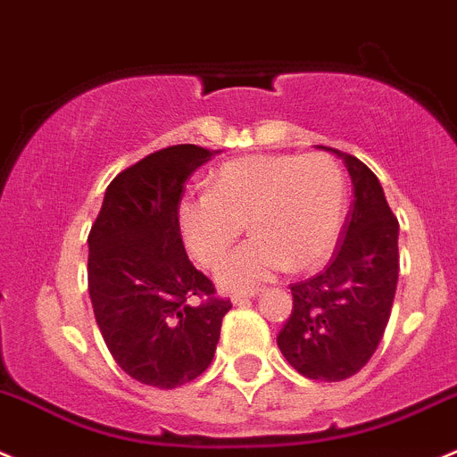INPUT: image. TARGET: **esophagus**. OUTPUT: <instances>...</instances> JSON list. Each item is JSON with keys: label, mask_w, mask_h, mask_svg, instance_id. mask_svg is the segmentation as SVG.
<instances>
[{"label": "esophagus", "mask_w": 457, "mask_h": 457, "mask_svg": "<svg viewBox=\"0 0 457 457\" xmlns=\"http://www.w3.org/2000/svg\"><path fill=\"white\" fill-rule=\"evenodd\" d=\"M256 292H259V290H243V292H234V295H232V301H234V303H241V301L252 299V296H254Z\"/></svg>", "instance_id": "1"}]
</instances>
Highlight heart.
<instances>
[{
  "label": "heart",
  "mask_w": 457,
  "mask_h": 457,
  "mask_svg": "<svg viewBox=\"0 0 457 457\" xmlns=\"http://www.w3.org/2000/svg\"><path fill=\"white\" fill-rule=\"evenodd\" d=\"M346 216V179L326 154H259L225 162L212 192L179 203L189 254L216 268L241 237L254 238L219 268L225 287H250L290 265L312 270L335 250Z\"/></svg>",
  "instance_id": "1"
}]
</instances>
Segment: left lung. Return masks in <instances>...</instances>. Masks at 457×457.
I'll list each match as a JSON object with an SVG mask.
<instances>
[{
    "label": "left lung",
    "instance_id": "1",
    "mask_svg": "<svg viewBox=\"0 0 457 457\" xmlns=\"http://www.w3.org/2000/svg\"><path fill=\"white\" fill-rule=\"evenodd\" d=\"M355 201L326 268L292 283V312L277 337L287 364L308 379L341 382L360 373L378 351L395 299L400 223L378 176L351 154Z\"/></svg>",
    "mask_w": 457,
    "mask_h": 457
}]
</instances>
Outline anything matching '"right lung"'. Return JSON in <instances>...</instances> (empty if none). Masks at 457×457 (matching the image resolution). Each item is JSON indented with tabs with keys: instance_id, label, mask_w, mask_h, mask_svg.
<instances>
[{
	"instance_id": "right-lung-1",
	"label": "right lung",
	"mask_w": 457,
	"mask_h": 457,
	"mask_svg": "<svg viewBox=\"0 0 457 457\" xmlns=\"http://www.w3.org/2000/svg\"><path fill=\"white\" fill-rule=\"evenodd\" d=\"M214 152L174 145L111 180L88 232V296L116 364L136 382L176 388L205 373L229 299L185 252L179 203Z\"/></svg>"
}]
</instances>
